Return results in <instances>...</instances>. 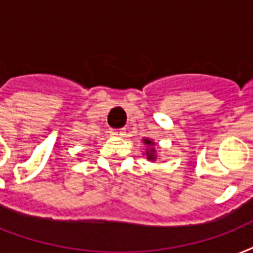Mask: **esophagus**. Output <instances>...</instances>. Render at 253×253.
<instances>
[{"mask_svg":"<svg viewBox=\"0 0 253 253\" xmlns=\"http://www.w3.org/2000/svg\"><path fill=\"white\" fill-rule=\"evenodd\" d=\"M123 131H125V128H114V130H111L110 132L113 135H117V136H121V135H123Z\"/></svg>","mask_w":253,"mask_h":253,"instance_id":"esophagus-1","label":"esophagus"}]
</instances>
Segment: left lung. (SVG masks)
<instances>
[{"label": "left lung", "instance_id": "obj_1", "mask_svg": "<svg viewBox=\"0 0 253 253\" xmlns=\"http://www.w3.org/2000/svg\"><path fill=\"white\" fill-rule=\"evenodd\" d=\"M144 143L146 144H154L150 139H144ZM147 156H148L150 160H155V148H150V151H147Z\"/></svg>", "mask_w": 253, "mask_h": 253}]
</instances>
